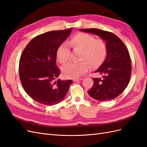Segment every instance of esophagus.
Instances as JSON below:
<instances>
[{
	"label": "esophagus",
	"instance_id": "1",
	"mask_svg": "<svg viewBox=\"0 0 147 147\" xmlns=\"http://www.w3.org/2000/svg\"><path fill=\"white\" fill-rule=\"evenodd\" d=\"M82 78H76V79H74V82H78V81H81Z\"/></svg>",
	"mask_w": 147,
	"mask_h": 147
}]
</instances>
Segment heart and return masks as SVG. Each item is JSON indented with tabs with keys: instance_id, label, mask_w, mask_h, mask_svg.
Segmentation results:
<instances>
[{
	"instance_id": "1",
	"label": "heart",
	"mask_w": 147,
	"mask_h": 147,
	"mask_svg": "<svg viewBox=\"0 0 147 147\" xmlns=\"http://www.w3.org/2000/svg\"><path fill=\"white\" fill-rule=\"evenodd\" d=\"M68 43L74 49L82 50L81 59L84 61L71 62L65 65L63 72L67 78H77L86 72L90 67L88 63L92 67L99 66L104 61L107 53V48L103 40L96 39L94 35L87 33L77 34ZM68 44L66 42L61 43L56 50L57 59L61 64L66 63L70 58L71 51Z\"/></svg>"
}]
</instances>
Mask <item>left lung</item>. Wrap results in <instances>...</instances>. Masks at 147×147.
Instances as JSON below:
<instances>
[{
	"instance_id": "1",
	"label": "left lung",
	"mask_w": 147,
	"mask_h": 147,
	"mask_svg": "<svg viewBox=\"0 0 147 147\" xmlns=\"http://www.w3.org/2000/svg\"><path fill=\"white\" fill-rule=\"evenodd\" d=\"M82 32L99 35L106 42L107 55L105 60L95 72L102 78H93L94 84L88 94L99 101L116 98L126 88L131 75V60L127 48L116 35L98 29H79Z\"/></svg>"
}]
</instances>
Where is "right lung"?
<instances>
[{"label": "right lung", "instance_id": "add662e5", "mask_svg": "<svg viewBox=\"0 0 147 147\" xmlns=\"http://www.w3.org/2000/svg\"><path fill=\"white\" fill-rule=\"evenodd\" d=\"M72 28L53 30L35 37L22 53L19 64L20 80L26 92L35 101L53 105L63 100L73 82L57 81L60 70L56 65V50Z\"/></svg>", "mask_w": 147, "mask_h": 147}]
</instances>
